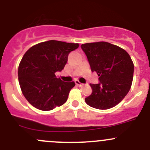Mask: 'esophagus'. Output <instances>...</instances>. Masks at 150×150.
<instances>
[{"label": "esophagus", "mask_w": 150, "mask_h": 150, "mask_svg": "<svg viewBox=\"0 0 150 150\" xmlns=\"http://www.w3.org/2000/svg\"><path fill=\"white\" fill-rule=\"evenodd\" d=\"M75 84H76V86H83V83H80L79 80H75Z\"/></svg>", "instance_id": "34e87169"}]
</instances>
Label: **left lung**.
Segmentation results:
<instances>
[{
    "mask_svg": "<svg viewBox=\"0 0 150 150\" xmlns=\"http://www.w3.org/2000/svg\"><path fill=\"white\" fill-rule=\"evenodd\" d=\"M92 72L99 76L98 84H90L91 96L86 103L97 109L105 110L119 103L128 93L134 75L130 56L121 47L99 42L81 45Z\"/></svg>",
    "mask_w": 150,
    "mask_h": 150,
    "instance_id": "8db88e82",
    "label": "left lung"
}]
</instances>
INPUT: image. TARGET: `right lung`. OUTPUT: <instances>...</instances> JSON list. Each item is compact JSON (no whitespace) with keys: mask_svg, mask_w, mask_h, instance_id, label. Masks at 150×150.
Listing matches in <instances>:
<instances>
[{"mask_svg":"<svg viewBox=\"0 0 150 150\" xmlns=\"http://www.w3.org/2000/svg\"><path fill=\"white\" fill-rule=\"evenodd\" d=\"M78 47V44L50 40L25 53L18 66V82L22 93L33 106L50 111L67 101L75 83L62 81L55 72L64 69L69 53Z\"/></svg>","mask_w":150,"mask_h":150,"instance_id":"right-lung-1","label":"right lung"}]
</instances>
